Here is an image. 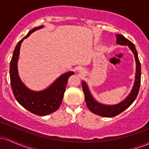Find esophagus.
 Returning <instances> with one entry per match:
<instances>
[{"instance_id":"1","label":"esophagus","mask_w":149,"mask_h":149,"mask_svg":"<svg viewBox=\"0 0 149 149\" xmlns=\"http://www.w3.org/2000/svg\"><path fill=\"white\" fill-rule=\"evenodd\" d=\"M79 72H80V73H84V72H85V69H83V68H80V69H79Z\"/></svg>"}]
</instances>
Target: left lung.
<instances>
[{
    "mask_svg": "<svg viewBox=\"0 0 149 149\" xmlns=\"http://www.w3.org/2000/svg\"><path fill=\"white\" fill-rule=\"evenodd\" d=\"M116 43L118 45L128 46L130 49L134 54L135 61H136L135 80L132 89L130 93L128 95V96L120 103L113 104V105L104 104L97 102L92 96L86 82L84 81V80L82 81V86H83V92H84L85 100L88 108L90 109V111H92L93 113L102 116V117H114V116L118 115L120 113H122L125 109H127L136 100L138 93H139L140 83H141V64L139 62L136 47H135L134 45L132 42L130 41L126 38H125L123 36L116 34Z\"/></svg>",
    "mask_w": 149,
    "mask_h": 149,
    "instance_id": "left-lung-1",
    "label": "left lung"
}]
</instances>
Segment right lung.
<instances>
[{
  "instance_id": "1",
  "label": "right lung",
  "mask_w": 149,
  "mask_h": 149,
  "mask_svg": "<svg viewBox=\"0 0 149 149\" xmlns=\"http://www.w3.org/2000/svg\"><path fill=\"white\" fill-rule=\"evenodd\" d=\"M43 27L44 26H40L31 29L18 42L13 52L10 64V82L15 99L29 111L40 116L49 115L59 109L64 97L68 79L71 75L74 74L73 71L65 73L57 78L49 87L40 91L30 90L20 79L17 64L22 42L33 32Z\"/></svg>"
}]
</instances>
